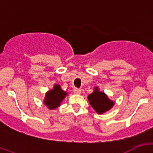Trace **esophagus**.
Listing matches in <instances>:
<instances>
[{"mask_svg":"<svg viewBox=\"0 0 153 153\" xmlns=\"http://www.w3.org/2000/svg\"><path fill=\"white\" fill-rule=\"evenodd\" d=\"M73 92L75 94H81V90L80 89H78V88H75V89H73Z\"/></svg>","mask_w":153,"mask_h":153,"instance_id":"obj_1","label":"esophagus"}]
</instances>
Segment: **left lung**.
I'll list each match as a JSON object with an SVG mask.
<instances>
[{
	"instance_id": "obj_1",
	"label": "left lung",
	"mask_w": 153,
	"mask_h": 153,
	"mask_svg": "<svg viewBox=\"0 0 153 153\" xmlns=\"http://www.w3.org/2000/svg\"><path fill=\"white\" fill-rule=\"evenodd\" d=\"M88 100L90 105L98 114L107 112L114 105L113 101L109 100L104 92L99 91L98 86L94 89L92 93L88 95Z\"/></svg>"
}]
</instances>
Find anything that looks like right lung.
Here are the masks:
<instances>
[{"label": "right lung", "instance_id": "1", "mask_svg": "<svg viewBox=\"0 0 153 153\" xmlns=\"http://www.w3.org/2000/svg\"><path fill=\"white\" fill-rule=\"evenodd\" d=\"M67 95V92L61 89V86L55 84L54 88L47 92L44 99V104L49 109H54L61 105V103Z\"/></svg>", "mask_w": 153, "mask_h": 153}]
</instances>
